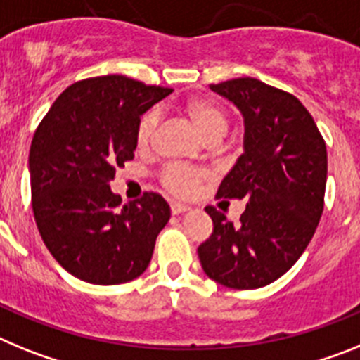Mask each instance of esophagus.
Returning a JSON list of instances; mask_svg holds the SVG:
<instances>
[{
	"mask_svg": "<svg viewBox=\"0 0 360 360\" xmlns=\"http://www.w3.org/2000/svg\"><path fill=\"white\" fill-rule=\"evenodd\" d=\"M189 205H186V203H178V202H174V203H171V212H173V214H182V212H187L189 211Z\"/></svg>",
	"mask_w": 360,
	"mask_h": 360,
	"instance_id": "1",
	"label": "esophagus"
}]
</instances>
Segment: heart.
<instances>
[{
	"mask_svg": "<svg viewBox=\"0 0 360 360\" xmlns=\"http://www.w3.org/2000/svg\"><path fill=\"white\" fill-rule=\"evenodd\" d=\"M187 115L193 119L198 131L202 133L207 141H219L227 133L229 119L225 111L207 98H193L186 104ZM158 111L149 110L139 119L135 129L136 146L142 149L149 148L153 142V136L157 131ZM205 178V171L195 169L189 165L171 164L165 165L160 173V182L165 189L176 196H191L198 189L202 180Z\"/></svg>",
	"mask_w": 360,
	"mask_h": 360,
	"instance_id": "obj_1",
	"label": "heart"
}]
</instances>
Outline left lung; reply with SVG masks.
<instances>
[{"mask_svg":"<svg viewBox=\"0 0 360 360\" xmlns=\"http://www.w3.org/2000/svg\"><path fill=\"white\" fill-rule=\"evenodd\" d=\"M240 108L243 155L216 198L249 200L238 224L207 205L212 234L198 247L203 272L238 290L281 278L310 243L324 207L328 157L307 108L288 91L252 77L209 86Z\"/></svg>","mask_w":360,"mask_h":360,"instance_id":"1","label":"left lung"}]
</instances>
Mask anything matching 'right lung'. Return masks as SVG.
Wrapping results in <instances>:
<instances>
[{
    "label": "right lung",
    "mask_w": 360,
    "mask_h": 360,
    "mask_svg": "<svg viewBox=\"0 0 360 360\" xmlns=\"http://www.w3.org/2000/svg\"><path fill=\"white\" fill-rule=\"evenodd\" d=\"M171 91L126 75L84 79L56 98L34 133V218L56 262L82 281L128 283L151 262L169 205L151 191L122 203L110 182L135 157L142 113Z\"/></svg>",
    "instance_id": "1"
}]
</instances>
